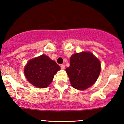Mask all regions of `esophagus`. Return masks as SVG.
I'll return each instance as SVG.
<instances>
[{
    "label": "esophagus",
    "instance_id": "1",
    "mask_svg": "<svg viewBox=\"0 0 124 124\" xmlns=\"http://www.w3.org/2000/svg\"><path fill=\"white\" fill-rule=\"evenodd\" d=\"M61 68L62 69H64L65 68V65H63V64H62V65H61Z\"/></svg>",
    "mask_w": 124,
    "mask_h": 124
}]
</instances>
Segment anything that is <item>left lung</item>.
Masks as SVG:
<instances>
[{
    "label": "left lung",
    "instance_id": "obj_1",
    "mask_svg": "<svg viewBox=\"0 0 124 124\" xmlns=\"http://www.w3.org/2000/svg\"><path fill=\"white\" fill-rule=\"evenodd\" d=\"M100 71V61L93 54L87 52L72 55L70 66L66 68L72 86L80 90L92 86L97 80Z\"/></svg>",
    "mask_w": 124,
    "mask_h": 124
}]
</instances>
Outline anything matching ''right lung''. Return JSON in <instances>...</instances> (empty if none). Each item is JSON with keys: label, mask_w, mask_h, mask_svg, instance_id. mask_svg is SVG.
Listing matches in <instances>:
<instances>
[{"label": "right lung", "mask_w": 124, "mask_h": 124, "mask_svg": "<svg viewBox=\"0 0 124 124\" xmlns=\"http://www.w3.org/2000/svg\"><path fill=\"white\" fill-rule=\"evenodd\" d=\"M60 66L45 55L31 59L24 68V75L30 83L38 88H45L51 83Z\"/></svg>", "instance_id": "add662e5"}]
</instances>
